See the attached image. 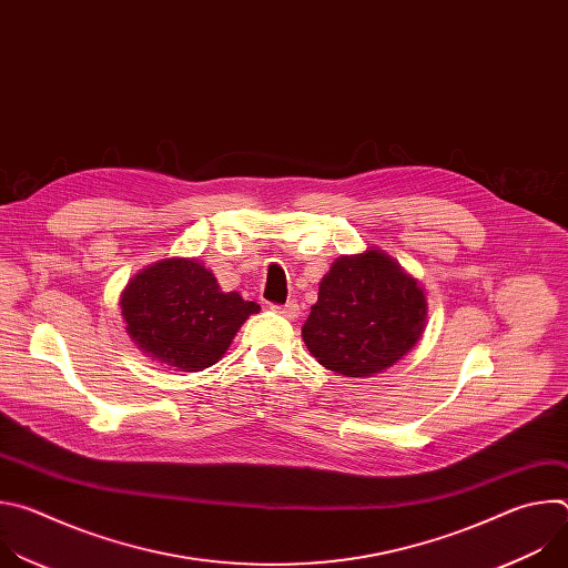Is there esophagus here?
<instances>
[{
    "label": "esophagus",
    "mask_w": 568,
    "mask_h": 568,
    "mask_svg": "<svg viewBox=\"0 0 568 568\" xmlns=\"http://www.w3.org/2000/svg\"><path fill=\"white\" fill-rule=\"evenodd\" d=\"M276 314H281V316H285V318H296L298 314H301V310H298V303L296 301H287V303H283V305H270Z\"/></svg>",
    "instance_id": "1"
}]
</instances>
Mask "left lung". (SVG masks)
Returning <instances> with one entry per match:
<instances>
[{"label":"left lung","mask_w":568,"mask_h":568,"mask_svg":"<svg viewBox=\"0 0 568 568\" xmlns=\"http://www.w3.org/2000/svg\"><path fill=\"white\" fill-rule=\"evenodd\" d=\"M418 283L379 250L342 256L318 285L303 323L307 351L328 371L371 377L407 355L423 335Z\"/></svg>","instance_id":"obj_1"}]
</instances>
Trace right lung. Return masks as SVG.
I'll return each mask as SVG.
<instances>
[{
    "instance_id": "obj_1",
    "label": "right lung",
    "mask_w": 568,
    "mask_h": 568,
    "mask_svg": "<svg viewBox=\"0 0 568 568\" xmlns=\"http://www.w3.org/2000/svg\"><path fill=\"white\" fill-rule=\"evenodd\" d=\"M258 310L237 292H222L215 276L189 258L150 265L121 294L125 331L136 346L189 373L213 366Z\"/></svg>"
}]
</instances>
